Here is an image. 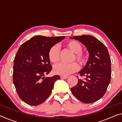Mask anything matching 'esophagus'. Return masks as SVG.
<instances>
[{
  "instance_id": "34e87169",
  "label": "esophagus",
  "mask_w": 122,
  "mask_h": 122,
  "mask_svg": "<svg viewBox=\"0 0 122 122\" xmlns=\"http://www.w3.org/2000/svg\"><path fill=\"white\" fill-rule=\"evenodd\" d=\"M68 78L67 76H61V78H63V79H66Z\"/></svg>"
}]
</instances>
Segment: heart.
<instances>
[{
	"label": "heart",
	"mask_w": 122,
	"mask_h": 122,
	"mask_svg": "<svg viewBox=\"0 0 122 122\" xmlns=\"http://www.w3.org/2000/svg\"><path fill=\"white\" fill-rule=\"evenodd\" d=\"M65 46L71 52L74 53L71 61H76L80 66H83L87 62L88 56L86 53L82 51L83 47L79 42L71 40L66 42ZM48 58L51 63H57L60 60V49L56 45L51 47L48 52ZM78 66L76 62L69 64L59 63L54 67L53 71L55 74L61 76H68L76 71Z\"/></svg>",
	"instance_id": "1"
}]
</instances>
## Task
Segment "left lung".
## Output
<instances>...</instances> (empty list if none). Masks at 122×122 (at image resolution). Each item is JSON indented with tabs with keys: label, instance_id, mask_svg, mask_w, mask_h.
Here are the masks:
<instances>
[{
	"label": "left lung",
	"instance_id": "obj_1",
	"mask_svg": "<svg viewBox=\"0 0 122 122\" xmlns=\"http://www.w3.org/2000/svg\"><path fill=\"white\" fill-rule=\"evenodd\" d=\"M71 38L80 41L89 53L86 66L78 73L81 77L86 78L78 79L77 84L71 88V92L82 102H95L106 93L111 80V60L108 50L103 43L92 36L83 35Z\"/></svg>",
	"mask_w": 122,
	"mask_h": 122
}]
</instances>
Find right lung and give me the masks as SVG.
I'll return each instance as SVG.
<instances>
[{
    "instance_id": "obj_1",
    "label": "right lung",
    "mask_w": 122,
    "mask_h": 122,
    "mask_svg": "<svg viewBox=\"0 0 122 122\" xmlns=\"http://www.w3.org/2000/svg\"><path fill=\"white\" fill-rule=\"evenodd\" d=\"M65 38L36 36L18 49L14 60L13 82L18 96L27 104L35 106L44 102L51 95L55 82L60 78L57 75L44 76L52 69L49 49Z\"/></svg>"
}]
</instances>
